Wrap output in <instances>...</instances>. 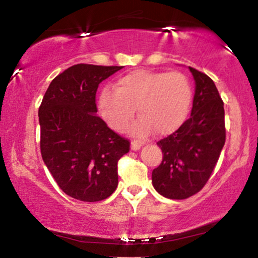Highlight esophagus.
Here are the masks:
<instances>
[{
    "instance_id": "34e87169",
    "label": "esophagus",
    "mask_w": 258,
    "mask_h": 258,
    "mask_svg": "<svg viewBox=\"0 0 258 258\" xmlns=\"http://www.w3.org/2000/svg\"><path fill=\"white\" fill-rule=\"evenodd\" d=\"M142 146H143V143H142L141 141H137V139L132 141V143H131L132 150H139V149H141Z\"/></svg>"
}]
</instances>
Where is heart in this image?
I'll return each instance as SVG.
<instances>
[{"mask_svg":"<svg viewBox=\"0 0 258 258\" xmlns=\"http://www.w3.org/2000/svg\"><path fill=\"white\" fill-rule=\"evenodd\" d=\"M193 90L179 72L135 70L116 82V90L105 88L99 97V110L112 130L122 132L136 114L133 135L144 137L154 130L160 136L178 130L190 111Z\"/></svg>","mask_w":258,"mask_h":258,"instance_id":"heart-1","label":"heart"}]
</instances>
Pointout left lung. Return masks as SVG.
I'll return each mask as SVG.
<instances>
[{
  "label": "left lung",
  "instance_id": "obj_1",
  "mask_svg": "<svg viewBox=\"0 0 258 258\" xmlns=\"http://www.w3.org/2000/svg\"><path fill=\"white\" fill-rule=\"evenodd\" d=\"M189 70L195 80L190 117L158 142L162 161L152 174L156 191L174 200L186 199L204 188L226 142L223 100L215 82L194 68Z\"/></svg>",
  "mask_w": 258,
  "mask_h": 258
}]
</instances>
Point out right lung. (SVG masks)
Listing matches in <instances>:
<instances>
[{
    "mask_svg": "<svg viewBox=\"0 0 258 258\" xmlns=\"http://www.w3.org/2000/svg\"><path fill=\"white\" fill-rule=\"evenodd\" d=\"M120 69L73 65L52 80L38 108L43 162L59 188L80 201L94 203L114 193L117 162L130 150L128 139L96 115L99 84Z\"/></svg>",
    "mask_w": 258,
    "mask_h": 258,
    "instance_id": "right-lung-1",
    "label": "right lung"
}]
</instances>
